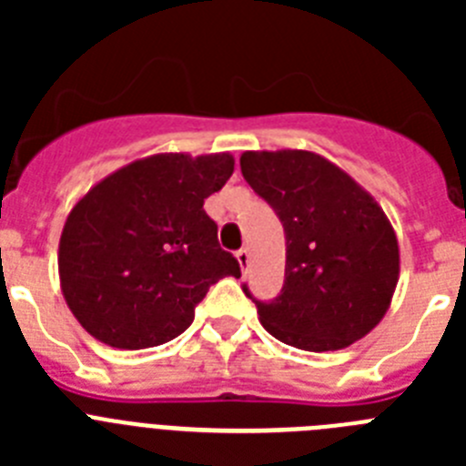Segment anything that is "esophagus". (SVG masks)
Wrapping results in <instances>:
<instances>
[{
    "mask_svg": "<svg viewBox=\"0 0 466 466\" xmlns=\"http://www.w3.org/2000/svg\"><path fill=\"white\" fill-rule=\"evenodd\" d=\"M236 258L238 263H240V270H247V266H249V252H247V249H240V252H236Z\"/></svg>",
    "mask_w": 466,
    "mask_h": 466,
    "instance_id": "obj_1",
    "label": "esophagus"
}]
</instances>
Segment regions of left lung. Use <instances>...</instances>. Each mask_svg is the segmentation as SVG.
<instances>
[{"mask_svg":"<svg viewBox=\"0 0 466 466\" xmlns=\"http://www.w3.org/2000/svg\"><path fill=\"white\" fill-rule=\"evenodd\" d=\"M247 184L284 226L287 263L278 299L258 322L308 352L343 350L376 329L399 282V242L371 193L315 151H245Z\"/></svg>","mask_w":466,"mask_h":466,"instance_id":"1","label":"left lung"}]
</instances>
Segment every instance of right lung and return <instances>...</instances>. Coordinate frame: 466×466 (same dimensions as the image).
Listing matches in <instances>:
<instances>
[{"label":"right lung","mask_w":466,"mask_h":466,"mask_svg":"<svg viewBox=\"0 0 466 466\" xmlns=\"http://www.w3.org/2000/svg\"><path fill=\"white\" fill-rule=\"evenodd\" d=\"M233 166L230 154H154L111 172L74 205L57 275L93 339L118 350L167 343L191 327L209 284L240 278L203 209Z\"/></svg>","instance_id":"1"}]
</instances>
